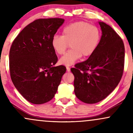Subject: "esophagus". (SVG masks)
<instances>
[{"label": "esophagus", "mask_w": 133, "mask_h": 133, "mask_svg": "<svg viewBox=\"0 0 133 133\" xmlns=\"http://www.w3.org/2000/svg\"><path fill=\"white\" fill-rule=\"evenodd\" d=\"M66 69H67V71L68 72H70V71H71V69H70L69 67H66Z\"/></svg>", "instance_id": "obj_1"}]
</instances>
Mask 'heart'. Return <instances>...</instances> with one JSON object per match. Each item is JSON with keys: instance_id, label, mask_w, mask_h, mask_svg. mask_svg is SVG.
<instances>
[{"instance_id": "b5f03b06", "label": "heart", "mask_w": 133, "mask_h": 133, "mask_svg": "<svg viewBox=\"0 0 133 133\" xmlns=\"http://www.w3.org/2000/svg\"><path fill=\"white\" fill-rule=\"evenodd\" d=\"M101 39L100 30L95 25L86 22H76L68 24L62 29V36L52 38L51 46L57 54L65 52L70 45V50L59 59L60 64L70 66L81 56L89 57L97 49Z\"/></svg>"}]
</instances>
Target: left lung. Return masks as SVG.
<instances>
[{
	"label": "left lung",
	"mask_w": 133,
	"mask_h": 133,
	"mask_svg": "<svg viewBox=\"0 0 133 133\" xmlns=\"http://www.w3.org/2000/svg\"><path fill=\"white\" fill-rule=\"evenodd\" d=\"M102 36L94 54L71 71L74 93L83 103L94 104L105 99L120 82L124 64V45L111 26L99 22Z\"/></svg>",
	"instance_id": "left-lung-1"
}]
</instances>
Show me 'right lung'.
<instances>
[{"label": "right lung", "instance_id": "obj_1", "mask_svg": "<svg viewBox=\"0 0 133 133\" xmlns=\"http://www.w3.org/2000/svg\"><path fill=\"white\" fill-rule=\"evenodd\" d=\"M64 22L60 18L36 20L23 29L10 47L12 81L20 94L32 104L51 101L66 71L64 65L54 66L57 57L51 46L52 38Z\"/></svg>", "mask_w": 133, "mask_h": 133}]
</instances>
